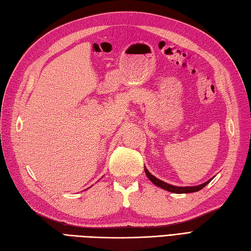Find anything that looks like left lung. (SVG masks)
Returning a JSON list of instances; mask_svg holds the SVG:
<instances>
[{"label":"left lung","mask_w":251,"mask_h":251,"mask_svg":"<svg viewBox=\"0 0 251 251\" xmlns=\"http://www.w3.org/2000/svg\"><path fill=\"white\" fill-rule=\"evenodd\" d=\"M145 173H146V175L150 179V181H152L155 186L162 188V189H164V190H168L170 192H174V193H191V192H197L199 190H201V189H203L210 181V180H208V181L202 183V185L194 186V187H176V186H172V185H170V183H166V182H164L162 180L158 179L157 177H154L153 175L150 174V173L148 172V170L146 168H145Z\"/></svg>","instance_id":"obj_1"}]
</instances>
